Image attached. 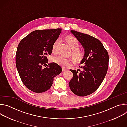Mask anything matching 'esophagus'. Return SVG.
I'll use <instances>...</instances> for the list:
<instances>
[{
    "mask_svg": "<svg viewBox=\"0 0 127 127\" xmlns=\"http://www.w3.org/2000/svg\"><path fill=\"white\" fill-rule=\"evenodd\" d=\"M67 70V69H66V68H65V67H63L62 68V71H66Z\"/></svg>",
    "mask_w": 127,
    "mask_h": 127,
    "instance_id": "34e87169",
    "label": "esophagus"
}]
</instances>
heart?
<instances>
[{
  "label": "heart",
  "instance_id": "heart-1",
  "mask_svg": "<svg viewBox=\"0 0 127 127\" xmlns=\"http://www.w3.org/2000/svg\"><path fill=\"white\" fill-rule=\"evenodd\" d=\"M66 41L68 44L72 51V56L77 61L81 60L84 56V52L81 49H78L79 43L78 40L72 36H68L66 38ZM60 42V38L57 39L54 42L52 45V51L55 52L57 50L58 45ZM51 61L52 62L57 64L63 66H67L71 65V62L70 59L64 57L63 56H58L53 57Z\"/></svg>",
  "mask_w": 127,
  "mask_h": 127
}]
</instances>
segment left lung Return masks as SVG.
Returning a JSON list of instances; mask_svg holds the SVG:
<instances>
[{"instance_id": "left-lung-1", "label": "left lung", "mask_w": 127, "mask_h": 127, "mask_svg": "<svg viewBox=\"0 0 127 127\" xmlns=\"http://www.w3.org/2000/svg\"><path fill=\"white\" fill-rule=\"evenodd\" d=\"M84 49L81 70H70L73 76L69 82L72 93L85 96L94 93L103 80L108 66V54L101 42L92 35L71 30Z\"/></svg>"}]
</instances>
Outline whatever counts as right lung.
I'll return each instance as SVG.
<instances>
[{
    "label": "right lung",
    "mask_w": 127,
    "mask_h": 127,
    "mask_svg": "<svg viewBox=\"0 0 127 127\" xmlns=\"http://www.w3.org/2000/svg\"><path fill=\"white\" fill-rule=\"evenodd\" d=\"M61 31V29L34 31L18 45L15 56L17 71L26 87L34 93L47 91L54 77L62 72L61 67L54 62L42 68L48 63L47 55L51 54L52 45Z\"/></svg>",
    "instance_id": "right-lung-1"
}]
</instances>
